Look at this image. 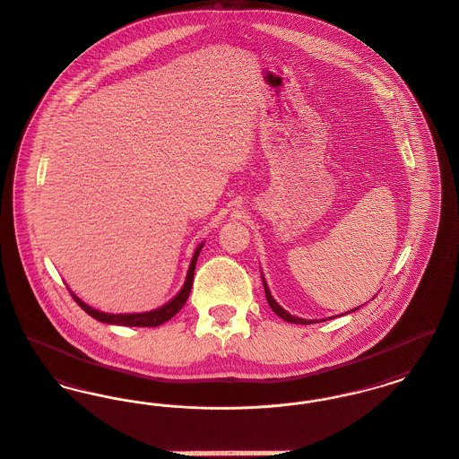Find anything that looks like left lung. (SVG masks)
Here are the masks:
<instances>
[{"mask_svg": "<svg viewBox=\"0 0 459 459\" xmlns=\"http://www.w3.org/2000/svg\"><path fill=\"white\" fill-rule=\"evenodd\" d=\"M263 285H264V292H266V299H268V305L272 306V309L275 311L276 315L280 316V318H283L285 322H290V324H301V325H307V324H315V320H305V318H298V316H292L290 313H287L281 306L276 303L275 299H273V296H272V292H270V289H268V285H266V281H264V278H263ZM357 309V307H355Z\"/></svg>", "mask_w": 459, "mask_h": 459, "instance_id": "left-lung-1", "label": "left lung"}]
</instances>
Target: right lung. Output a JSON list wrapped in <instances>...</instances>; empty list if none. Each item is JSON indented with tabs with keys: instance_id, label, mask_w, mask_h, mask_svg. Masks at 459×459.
<instances>
[{
	"instance_id": "add662e5",
	"label": "right lung",
	"mask_w": 459,
	"mask_h": 459,
	"mask_svg": "<svg viewBox=\"0 0 459 459\" xmlns=\"http://www.w3.org/2000/svg\"><path fill=\"white\" fill-rule=\"evenodd\" d=\"M204 244L200 245L195 254H193V259H191V264H189V270H187V276H186V281H184L183 289L181 292L172 299L169 301L167 305L153 309V311H146V313H125V315H111V313H102V311H97L89 305H85L80 298H76L73 292V299L78 303V306L87 311L92 318L99 320V322H104V324H117V325H128V327H158L161 324H165L167 320H170L181 307L184 303L187 301L189 298V292H191V285H193V275H195V264H196V259H198V254L202 250Z\"/></svg>"
}]
</instances>
